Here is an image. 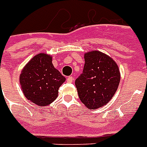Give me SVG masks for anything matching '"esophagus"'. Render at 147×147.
<instances>
[{"instance_id":"obj_1","label":"esophagus","mask_w":147,"mask_h":147,"mask_svg":"<svg viewBox=\"0 0 147 147\" xmlns=\"http://www.w3.org/2000/svg\"><path fill=\"white\" fill-rule=\"evenodd\" d=\"M74 80V78L72 76H69L67 78V82H72Z\"/></svg>"}]
</instances>
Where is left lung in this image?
<instances>
[{"label":"left lung","mask_w":147,"mask_h":147,"mask_svg":"<svg viewBox=\"0 0 147 147\" xmlns=\"http://www.w3.org/2000/svg\"><path fill=\"white\" fill-rule=\"evenodd\" d=\"M82 73L75 84L80 100L96 110L109 102L118 90L121 74L115 60L99 51L85 53Z\"/></svg>","instance_id":"obj_1"}]
</instances>
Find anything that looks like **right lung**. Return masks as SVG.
<instances>
[{"mask_svg": "<svg viewBox=\"0 0 147 147\" xmlns=\"http://www.w3.org/2000/svg\"><path fill=\"white\" fill-rule=\"evenodd\" d=\"M65 81V77L52 64L51 55L46 53H40L29 60L19 76L26 98L40 107L56 100L59 87Z\"/></svg>", "mask_w": 147, "mask_h": 147, "instance_id": "obj_1", "label": "right lung"}]
</instances>
